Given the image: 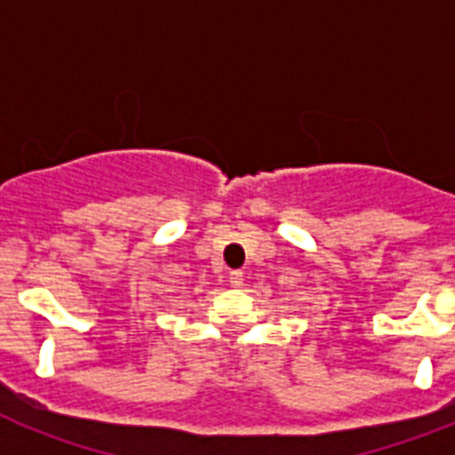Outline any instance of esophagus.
Listing matches in <instances>:
<instances>
[{"mask_svg": "<svg viewBox=\"0 0 455 455\" xmlns=\"http://www.w3.org/2000/svg\"><path fill=\"white\" fill-rule=\"evenodd\" d=\"M230 284L232 287H241V284H243V273L241 271H230Z\"/></svg>", "mask_w": 455, "mask_h": 455, "instance_id": "obj_1", "label": "esophagus"}]
</instances>
